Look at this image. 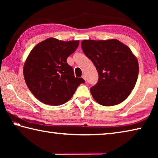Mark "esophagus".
Returning <instances> with one entry per match:
<instances>
[{"label": "esophagus", "mask_w": 158, "mask_h": 158, "mask_svg": "<svg viewBox=\"0 0 158 158\" xmlns=\"http://www.w3.org/2000/svg\"><path fill=\"white\" fill-rule=\"evenodd\" d=\"M82 78L84 79L85 80H85H86V77H85V74H83V75H82Z\"/></svg>", "instance_id": "34e87169"}]
</instances>
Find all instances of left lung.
<instances>
[{"mask_svg":"<svg viewBox=\"0 0 158 158\" xmlns=\"http://www.w3.org/2000/svg\"><path fill=\"white\" fill-rule=\"evenodd\" d=\"M81 48L98 73L97 84L90 90L94 100L103 106L123 102L135 87L139 74L137 58L130 48L116 39L84 40Z\"/></svg>","mask_w":158,"mask_h":158,"instance_id":"obj_1","label":"left lung"}]
</instances>
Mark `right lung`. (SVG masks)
<instances>
[{
  "label": "right lung",
  "mask_w": 158,
  "mask_h": 158,
  "mask_svg": "<svg viewBox=\"0 0 158 158\" xmlns=\"http://www.w3.org/2000/svg\"><path fill=\"white\" fill-rule=\"evenodd\" d=\"M79 44V40L65 42L49 37L31 51L23 65V77L29 90L42 103L63 105L85 82L74 77L73 68L67 63Z\"/></svg>",
  "instance_id": "1"
}]
</instances>
